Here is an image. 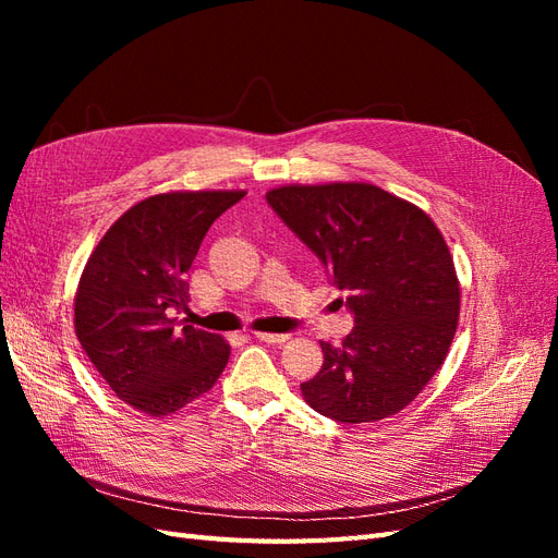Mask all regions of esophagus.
Wrapping results in <instances>:
<instances>
[{"label":"esophagus","mask_w":558,"mask_h":558,"mask_svg":"<svg viewBox=\"0 0 558 558\" xmlns=\"http://www.w3.org/2000/svg\"><path fill=\"white\" fill-rule=\"evenodd\" d=\"M253 337H256L258 342H267V344H281L289 340V335L283 332H253Z\"/></svg>","instance_id":"1"}]
</instances>
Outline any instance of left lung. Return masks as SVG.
I'll return each instance as SVG.
<instances>
[{"instance_id":"8db88e82","label":"left lung","mask_w":558,"mask_h":558,"mask_svg":"<svg viewBox=\"0 0 558 558\" xmlns=\"http://www.w3.org/2000/svg\"><path fill=\"white\" fill-rule=\"evenodd\" d=\"M265 197L353 316L340 347L320 342L324 365L300 384L302 396L340 424L398 414L442 365L459 324V279L440 230L369 183L283 185Z\"/></svg>"}]
</instances>
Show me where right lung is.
I'll return each instance as SVG.
<instances>
[{"label":"right lung","mask_w":558,"mask_h":558,"mask_svg":"<svg viewBox=\"0 0 558 558\" xmlns=\"http://www.w3.org/2000/svg\"><path fill=\"white\" fill-rule=\"evenodd\" d=\"M242 191L165 193L142 199L107 230L74 300L76 337L123 402L167 416L207 393L230 347L174 318L189 302V269L218 216Z\"/></svg>","instance_id":"obj_1"}]
</instances>
